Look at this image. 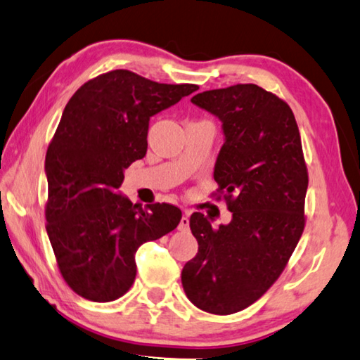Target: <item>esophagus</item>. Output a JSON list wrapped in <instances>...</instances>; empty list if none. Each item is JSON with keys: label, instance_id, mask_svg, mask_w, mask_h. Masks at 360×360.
<instances>
[{"label": "esophagus", "instance_id": "obj_1", "mask_svg": "<svg viewBox=\"0 0 360 360\" xmlns=\"http://www.w3.org/2000/svg\"><path fill=\"white\" fill-rule=\"evenodd\" d=\"M188 225H191V219H188V212H186L184 215L181 217V221H179V231H187L188 230Z\"/></svg>", "mask_w": 360, "mask_h": 360}]
</instances>
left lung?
<instances>
[{
  "label": "left lung",
  "mask_w": 360,
  "mask_h": 360,
  "mask_svg": "<svg viewBox=\"0 0 360 360\" xmlns=\"http://www.w3.org/2000/svg\"><path fill=\"white\" fill-rule=\"evenodd\" d=\"M192 103L221 121L225 143L214 167L233 219L212 228L193 212L198 253L181 274L198 309L231 315L271 288L302 236L309 187L302 143L291 108L257 84L205 91Z\"/></svg>",
  "instance_id": "left-lung-1"
}]
</instances>
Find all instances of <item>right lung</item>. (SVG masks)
<instances>
[{
  "instance_id": "add662e5",
  "label": "right lung",
  "mask_w": 360,
  "mask_h": 360,
  "mask_svg": "<svg viewBox=\"0 0 360 360\" xmlns=\"http://www.w3.org/2000/svg\"><path fill=\"white\" fill-rule=\"evenodd\" d=\"M107 72L70 97L45 155L47 234L63 278L82 296L110 302L136 276L135 252L179 225V207L143 209L117 188L124 169L143 159L151 116L197 91Z\"/></svg>"
}]
</instances>
